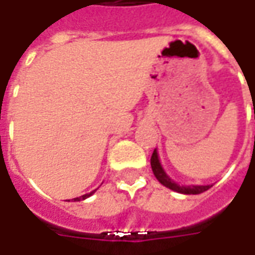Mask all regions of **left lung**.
<instances>
[{"instance_id":"8db88e82","label":"left lung","mask_w":255,"mask_h":255,"mask_svg":"<svg viewBox=\"0 0 255 255\" xmlns=\"http://www.w3.org/2000/svg\"><path fill=\"white\" fill-rule=\"evenodd\" d=\"M150 164H152L153 174L156 176V179L160 181L163 186H166L167 189H170L173 191H177V193H181V194H200V193L209 190L211 187L210 184L209 186H193V184L191 186H180V184L174 183L166 174V171L163 170L160 160H159V154L156 152V149H154L152 157H150Z\"/></svg>"}]
</instances>
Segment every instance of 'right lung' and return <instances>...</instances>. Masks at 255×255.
Returning <instances> with one entry per match:
<instances>
[{
    "mask_svg": "<svg viewBox=\"0 0 255 255\" xmlns=\"http://www.w3.org/2000/svg\"><path fill=\"white\" fill-rule=\"evenodd\" d=\"M93 193H95V190L91 191V193H88V194H84V196H81V197H76V199H74L75 201H81V200H85V199H88L89 196H92Z\"/></svg>",
    "mask_w": 255,
    "mask_h": 255,
    "instance_id": "obj_1",
    "label": "right lung"
}]
</instances>
